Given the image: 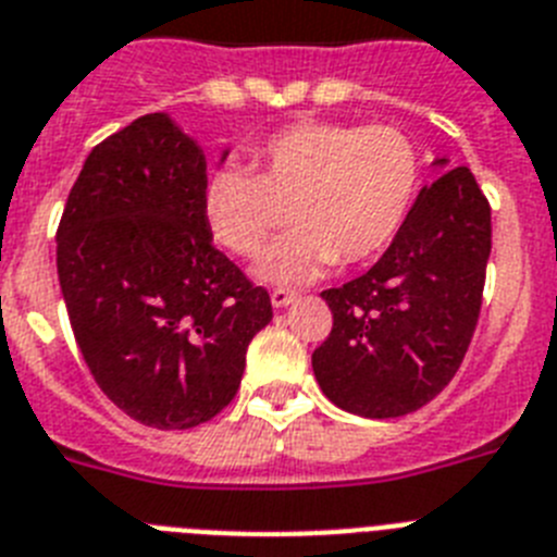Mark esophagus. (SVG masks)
Instances as JSON below:
<instances>
[{
	"instance_id": "esophagus-1",
	"label": "esophagus",
	"mask_w": 557,
	"mask_h": 557,
	"mask_svg": "<svg viewBox=\"0 0 557 557\" xmlns=\"http://www.w3.org/2000/svg\"><path fill=\"white\" fill-rule=\"evenodd\" d=\"M294 299H297V294H294V292H285V288H274V292H272V306H274V308L292 306Z\"/></svg>"
}]
</instances>
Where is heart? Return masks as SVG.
Returning a JSON list of instances; mask_svg holds the SVG:
<instances>
[{"instance_id":"obj_1","label":"heart","mask_w":557,"mask_h":557,"mask_svg":"<svg viewBox=\"0 0 557 557\" xmlns=\"http://www.w3.org/2000/svg\"><path fill=\"white\" fill-rule=\"evenodd\" d=\"M251 168L221 164L205 187V221L221 246L255 258L292 207L297 230L265 251L258 277L299 285L333 263L356 265L393 244L420 190V153L393 125L302 120L251 148Z\"/></svg>"}]
</instances>
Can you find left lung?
Returning a JSON list of instances; mask_svg holds the SVG:
<instances>
[{
  "mask_svg": "<svg viewBox=\"0 0 557 557\" xmlns=\"http://www.w3.org/2000/svg\"><path fill=\"white\" fill-rule=\"evenodd\" d=\"M487 258L491 205L468 168H451L420 190L370 272L322 292L333 327L311 364L327 400L384 420L443 393L476 331Z\"/></svg>",
  "mask_w": 557,
  "mask_h": 557,
  "instance_id": "8db88e82",
  "label": "left lung"
}]
</instances>
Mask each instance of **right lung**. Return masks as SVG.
I'll use <instances>...</instances> for the list:
<instances>
[{"instance_id": "obj_1", "label": "right lung", "mask_w": 557, "mask_h": 557, "mask_svg": "<svg viewBox=\"0 0 557 557\" xmlns=\"http://www.w3.org/2000/svg\"><path fill=\"white\" fill-rule=\"evenodd\" d=\"M205 187V151L157 111L91 148L58 226L84 361L111 404L153 429L215 418L272 322L265 288L212 246Z\"/></svg>"}]
</instances>
